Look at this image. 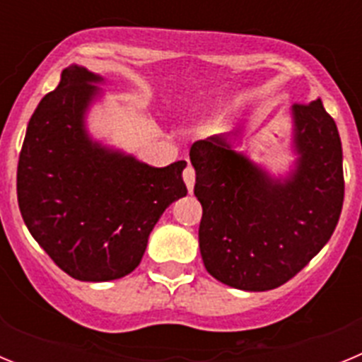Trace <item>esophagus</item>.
Segmentation results:
<instances>
[{
	"mask_svg": "<svg viewBox=\"0 0 362 362\" xmlns=\"http://www.w3.org/2000/svg\"><path fill=\"white\" fill-rule=\"evenodd\" d=\"M183 181H185V185H187L188 190L190 192L194 190V185H196V170H194L190 165H188L187 168L183 170Z\"/></svg>",
	"mask_w": 362,
	"mask_h": 362,
	"instance_id": "34e87169",
	"label": "esophagus"
}]
</instances>
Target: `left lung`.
Listing matches in <instances>:
<instances>
[{"instance_id":"left-lung-1","label":"left lung","mask_w":362,"mask_h":362,"mask_svg":"<svg viewBox=\"0 0 362 362\" xmlns=\"http://www.w3.org/2000/svg\"><path fill=\"white\" fill-rule=\"evenodd\" d=\"M293 150L286 177L233 150L232 136L190 148L194 194L203 206L199 250L206 272L246 292L277 288L332 238L343 210V148L321 99L293 105Z\"/></svg>"}]
</instances>
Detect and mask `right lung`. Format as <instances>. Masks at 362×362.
<instances>
[{"instance_id": "obj_1", "label": "right lung", "mask_w": 362, "mask_h": 362, "mask_svg": "<svg viewBox=\"0 0 362 362\" xmlns=\"http://www.w3.org/2000/svg\"><path fill=\"white\" fill-rule=\"evenodd\" d=\"M98 83L103 78L85 66H66L32 114L18 163L28 232L63 272L90 283L136 270L159 217L187 196V161L156 168L88 136Z\"/></svg>"}]
</instances>
